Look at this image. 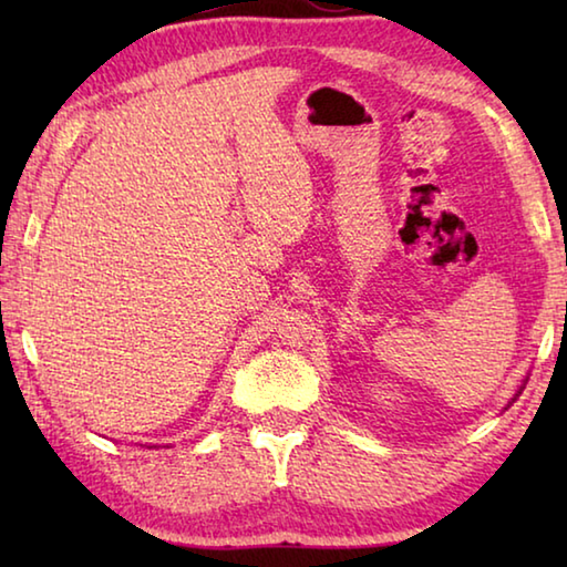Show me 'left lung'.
Listing matches in <instances>:
<instances>
[{
    "label": "left lung",
    "mask_w": 567,
    "mask_h": 567,
    "mask_svg": "<svg viewBox=\"0 0 567 567\" xmlns=\"http://www.w3.org/2000/svg\"><path fill=\"white\" fill-rule=\"evenodd\" d=\"M520 392H523V388H520V390H517V395H520ZM517 395H515V398H517ZM515 398H513V400H515Z\"/></svg>",
    "instance_id": "obj_1"
}]
</instances>
